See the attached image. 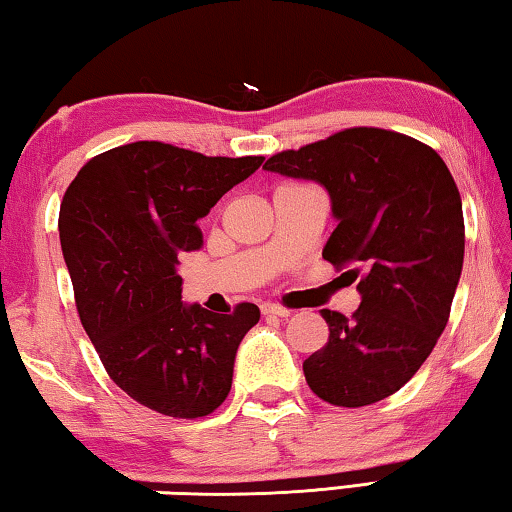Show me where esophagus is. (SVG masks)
I'll return each mask as SVG.
<instances>
[{"mask_svg":"<svg viewBox=\"0 0 512 512\" xmlns=\"http://www.w3.org/2000/svg\"><path fill=\"white\" fill-rule=\"evenodd\" d=\"M262 315H266V317H289V310L280 308V305H276V303H264L262 305Z\"/></svg>","mask_w":512,"mask_h":512,"instance_id":"34e87169","label":"esophagus"}]
</instances>
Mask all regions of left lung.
Segmentation results:
<instances>
[{"mask_svg":"<svg viewBox=\"0 0 512 512\" xmlns=\"http://www.w3.org/2000/svg\"><path fill=\"white\" fill-rule=\"evenodd\" d=\"M329 190L338 218L324 259L358 280L352 317L322 310L329 342L303 361L310 391L335 407L388 398L444 333L464 259L460 190L414 137L354 126L264 163Z\"/></svg>","mask_w":512,"mask_h":512,"instance_id":"8db88e82","label":"left lung"}]
</instances>
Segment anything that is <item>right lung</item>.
I'll use <instances>...</instances> for the list:
<instances>
[{
	"instance_id": "1",
	"label": "right lung",
	"mask_w": 512,
	"mask_h": 512,
	"mask_svg": "<svg viewBox=\"0 0 512 512\" xmlns=\"http://www.w3.org/2000/svg\"><path fill=\"white\" fill-rule=\"evenodd\" d=\"M262 156H204L142 140L94 156L66 188L59 239L75 305L105 372L135 402L202 418L225 402L255 303L218 315L181 301L179 255L202 248L197 220Z\"/></svg>"
}]
</instances>
